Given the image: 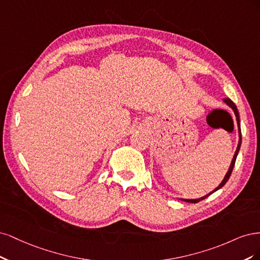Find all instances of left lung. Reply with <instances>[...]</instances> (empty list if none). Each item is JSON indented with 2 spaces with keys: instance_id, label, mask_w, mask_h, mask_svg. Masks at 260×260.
I'll use <instances>...</instances> for the list:
<instances>
[{
  "instance_id": "obj_1",
  "label": "left lung",
  "mask_w": 260,
  "mask_h": 260,
  "mask_svg": "<svg viewBox=\"0 0 260 260\" xmlns=\"http://www.w3.org/2000/svg\"><path fill=\"white\" fill-rule=\"evenodd\" d=\"M223 102L227 104L232 110H233V112H234V114H236V118H237V123H238V127H239V144H238V148H237V150H236V153H234V155H233V158H232V161H231V164H230V167H229V170H228V172H227V174H225V176H224V178H223V180L220 182V185L217 187L215 190H213L211 193H208V194H206L205 197H202V198H200V199H193V200H189V199H180V200H182V201H185V202H189V203H198V202H200V201H202V200H204V199H206L209 194H212L213 192H215V191H217L218 189H220V188H222L224 185H225V182H227L228 180H229V178H230V176H231V173H232V171H233V167H234V164H236V160H237V155H238V153H239V150H240V147H241V142H242V135H241V127H240V116H239V111H238V108H237V106L234 105V103L232 102L231 99H229V98H224L223 99Z\"/></svg>"
}]
</instances>
